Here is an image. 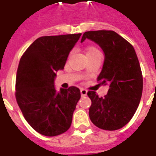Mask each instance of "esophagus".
I'll list each match as a JSON object with an SVG mask.
<instances>
[{
  "instance_id": "obj_1",
  "label": "esophagus",
  "mask_w": 156,
  "mask_h": 156,
  "mask_svg": "<svg viewBox=\"0 0 156 156\" xmlns=\"http://www.w3.org/2000/svg\"><path fill=\"white\" fill-rule=\"evenodd\" d=\"M80 94H81L82 97H85V96H87V90H86V89L81 88V89H80Z\"/></svg>"
}]
</instances>
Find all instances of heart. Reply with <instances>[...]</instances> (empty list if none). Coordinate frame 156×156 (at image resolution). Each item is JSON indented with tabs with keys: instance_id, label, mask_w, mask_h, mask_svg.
I'll return each mask as SVG.
<instances>
[{
	"instance_id": "1",
	"label": "heart",
	"mask_w": 156,
	"mask_h": 156,
	"mask_svg": "<svg viewBox=\"0 0 156 156\" xmlns=\"http://www.w3.org/2000/svg\"><path fill=\"white\" fill-rule=\"evenodd\" d=\"M99 51L98 48H94V47H90V48H87V55H90V54H92V53H95V52Z\"/></svg>"
}]
</instances>
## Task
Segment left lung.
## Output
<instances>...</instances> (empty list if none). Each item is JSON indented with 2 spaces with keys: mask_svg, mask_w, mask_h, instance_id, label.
<instances>
[{
  "mask_svg": "<svg viewBox=\"0 0 156 156\" xmlns=\"http://www.w3.org/2000/svg\"><path fill=\"white\" fill-rule=\"evenodd\" d=\"M87 38L98 44L104 53V62L98 80L109 87L104 98L89 90L91 100L89 117L93 124L104 130H117L134 115L143 91V76L135 50L114 31L86 32Z\"/></svg>",
  "mask_w": 156,
  "mask_h": 156,
  "instance_id": "8db88e82",
  "label": "left lung"
}]
</instances>
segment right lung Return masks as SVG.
<instances>
[{"label":"right lung","mask_w":156,"mask_h":156,"mask_svg":"<svg viewBox=\"0 0 156 156\" xmlns=\"http://www.w3.org/2000/svg\"><path fill=\"white\" fill-rule=\"evenodd\" d=\"M81 34L37 38L20 59L16 78V99L24 118L37 133L56 136L66 132L80 98V89L57 91L56 71L63 69L69 52Z\"/></svg>","instance_id":"1"}]
</instances>
